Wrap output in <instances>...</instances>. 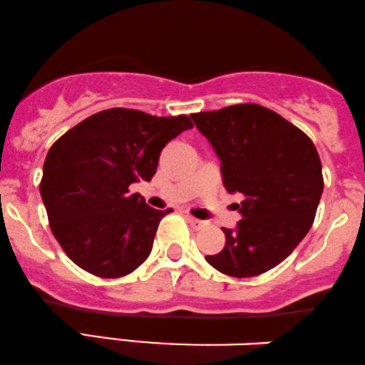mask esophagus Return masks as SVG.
<instances>
[{
	"label": "esophagus",
	"mask_w": 365,
	"mask_h": 365,
	"mask_svg": "<svg viewBox=\"0 0 365 365\" xmlns=\"http://www.w3.org/2000/svg\"><path fill=\"white\" fill-rule=\"evenodd\" d=\"M187 222H190V225H191L195 230H201V229H205V227L208 225L207 222L198 220V218H195V217H191V215H187Z\"/></svg>",
	"instance_id": "34e87169"
}]
</instances>
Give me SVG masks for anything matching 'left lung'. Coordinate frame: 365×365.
<instances>
[{"label":"left lung","instance_id":"1","mask_svg":"<svg viewBox=\"0 0 365 365\" xmlns=\"http://www.w3.org/2000/svg\"><path fill=\"white\" fill-rule=\"evenodd\" d=\"M217 157L224 186L241 192L242 220L222 229L225 246L207 261L229 277H256L280 264L309 232L323 170L314 143L292 123L258 104L191 114Z\"/></svg>","mask_w":365,"mask_h":365}]
</instances>
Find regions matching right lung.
Masks as SVG:
<instances>
[{
	"mask_svg": "<svg viewBox=\"0 0 365 365\" xmlns=\"http://www.w3.org/2000/svg\"><path fill=\"white\" fill-rule=\"evenodd\" d=\"M187 115L157 118L114 109L83 119L47 152L41 196L51 230L73 263L102 278L131 273L148 258L169 210L148 207L133 182L150 181Z\"/></svg>",
	"mask_w": 365,
	"mask_h": 365,
	"instance_id": "add662e5",
	"label": "right lung"
}]
</instances>
